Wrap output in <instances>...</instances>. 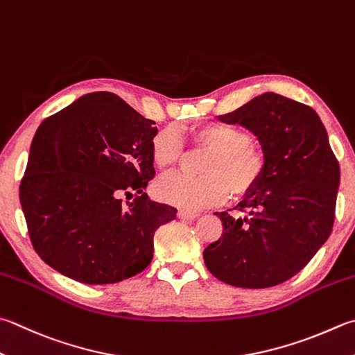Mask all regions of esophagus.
I'll use <instances>...</instances> for the list:
<instances>
[{"mask_svg":"<svg viewBox=\"0 0 355 355\" xmlns=\"http://www.w3.org/2000/svg\"><path fill=\"white\" fill-rule=\"evenodd\" d=\"M198 216H199L198 211L190 213V211H182V210H180V211L178 213V218H179V219H184V220H191V219H195V218H198Z\"/></svg>","mask_w":355,"mask_h":355,"instance_id":"esophagus-1","label":"esophagus"}]
</instances>
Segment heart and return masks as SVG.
Segmentation results:
<instances>
[{
    "label": "heart",
    "mask_w": 355,
    "mask_h": 355,
    "mask_svg": "<svg viewBox=\"0 0 355 355\" xmlns=\"http://www.w3.org/2000/svg\"><path fill=\"white\" fill-rule=\"evenodd\" d=\"M193 142L210 150L200 178L171 175L155 187L156 196L185 211L223 202L229 196H243L255 187L267 168L266 151L250 142L245 130L229 123H207L193 130ZM184 153L176 130L165 128L151 140L153 160L159 170H170Z\"/></svg>",
    "instance_id": "heart-1"
}]
</instances>
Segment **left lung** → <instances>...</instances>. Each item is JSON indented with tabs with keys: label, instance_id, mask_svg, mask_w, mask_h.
Masks as SVG:
<instances>
[{
	"label": "left lung",
	"instance_id": "8db88e82",
	"mask_svg": "<svg viewBox=\"0 0 355 355\" xmlns=\"http://www.w3.org/2000/svg\"><path fill=\"white\" fill-rule=\"evenodd\" d=\"M220 122L249 128L266 151L264 176L233 210L215 213L223 235L205 247L207 269L245 289L282 284L329 238L340 165L324 125L311 106L273 92L258 96Z\"/></svg>",
	"mask_w": 355,
	"mask_h": 355
}]
</instances>
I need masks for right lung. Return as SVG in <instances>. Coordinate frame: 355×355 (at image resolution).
I'll return each instance as SVG.
<instances>
[{"mask_svg":"<svg viewBox=\"0 0 355 355\" xmlns=\"http://www.w3.org/2000/svg\"><path fill=\"white\" fill-rule=\"evenodd\" d=\"M155 123L100 91L38 126L19 202L33 249L52 269L85 284H111L151 263L156 230L178 211L144 193L155 178Z\"/></svg>","mask_w":355,"mask_h":355,"instance_id":"right-lung-1","label":"right lung"}]
</instances>
